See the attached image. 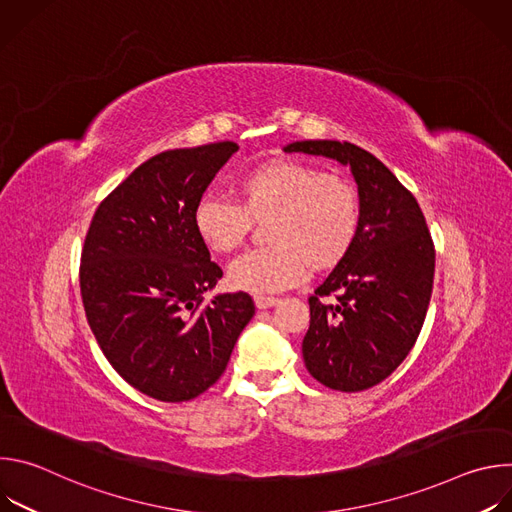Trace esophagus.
I'll use <instances>...</instances> for the list:
<instances>
[{"mask_svg":"<svg viewBox=\"0 0 512 512\" xmlns=\"http://www.w3.org/2000/svg\"><path fill=\"white\" fill-rule=\"evenodd\" d=\"M277 304H279L277 298H269V296H257V298H255V306H257L259 310H267V308H273V306H277Z\"/></svg>","mask_w":512,"mask_h":512,"instance_id":"esophagus-1","label":"esophagus"}]
</instances>
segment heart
Here are the masks:
<instances>
[{"label": "heart", "mask_w": 512, "mask_h": 512, "mask_svg": "<svg viewBox=\"0 0 512 512\" xmlns=\"http://www.w3.org/2000/svg\"><path fill=\"white\" fill-rule=\"evenodd\" d=\"M237 201L204 194L192 212L202 245L218 255L241 247L251 221H265L269 247L249 251L229 267V283L251 294H277L298 285L308 267H336L360 231V196L352 180L318 166L273 158L235 180Z\"/></svg>", "instance_id": "1"}]
</instances>
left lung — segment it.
I'll list each match as a JSON object with an SVG mask.
<instances>
[{
  "label": "left lung",
  "mask_w": 512,
  "mask_h": 512,
  "mask_svg": "<svg viewBox=\"0 0 512 512\" xmlns=\"http://www.w3.org/2000/svg\"><path fill=\"white\" fill-rule=\"evenodd\" d=\"M283 150L336 160L358 186L360 231L308 300L302 354L322 385L344 393L371 389L405 360L427 314L435 251L423 212L395 174L354 143L306 139ZM326 295L337 300L326 305Z\"/></svg>",
  "instance_id": "left-lung-1"
}]
</instances>
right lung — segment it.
I'll return each mask as SVG.
<instances>
[{"mask_svg": "<svg viewBox=\"0 0 512 512\" xmlns=\"http://www.w3.org/2000/svg\"><path fill=\"white\" fill-rule=\"evenodd\" d=\"M237 150L218 141L143 162L99 204L85 239L89 326L111 367L158 401H190L221 379L255 314L245 291L204 304L223 271L192 227L196 202Z\"/></svg>", "mask_w": 512, "mask_h": 512, "instance_id": "right-lung-1", "label": "right lung"}]
</instances>
